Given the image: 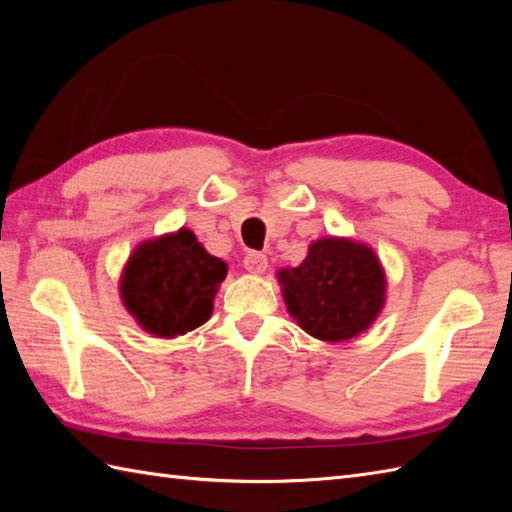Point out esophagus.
Returning a JSON list of instances; mask_svg holds the SVG:
<instances>
[{
	"instance_id": "obj_1",
	"label": "esophagus",
	"mask_w": 512,
	"mask_h": 512,
	"mask_svg": "<svg viewBox=\"0 0 512 512\" xmlns=\"http://www.w3.org/2000/svg\"><path fill=\"white\" fill-rule=\"evenodd\" d=\"M244 268L253 275H262V273H266V268H268V257L262 255V253H248L244 257Z\"/></svg>"
}]
</instances>
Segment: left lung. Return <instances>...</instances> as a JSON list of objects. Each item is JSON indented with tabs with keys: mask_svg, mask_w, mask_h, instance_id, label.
<instances>
[{
	"mask_svg": "<svg viewBox=\"0 0 512 512\" xmlns=\"http://www.w3.org/2000/svg\"><path fill=\"white\" fill-rule=\"evenodd\" d=\"M277 281L290 317L325 343L367 332L383 312L387 279L374 248L328 235L308 246L297 268H281Z\"/></svg>",
	"mask_w": 512,
	"mask_h": 512,
	"instance_id": "obj_1",
	"label": "left lung"
}]
</instances>
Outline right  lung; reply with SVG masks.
<instances>
[{
  "instance_id": "right-lung-1",
  "label": "right lung",
  "mask_w": 512,
  "mask_h": 512,
  "mask_svg": "<svg viewBox=\"0 0 512 512\" xmlns=\"http://www.w3.org/2000/svg\"><path fill=\"white\" fill-rule=\"evenodd\" d=\"M226 264L206 253L189 228L140 242L123 268L118 292L136 323L158 339L187 334L213 314Z\"/></svg>"
}]
</instances>
